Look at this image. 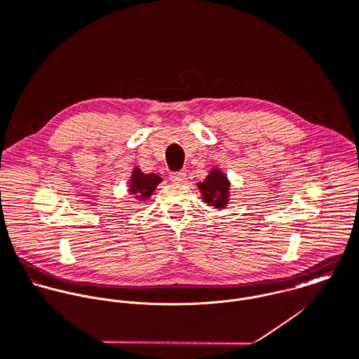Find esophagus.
Listing matches in <instances>:
<instances>
[{"label": "esophagus", "instance_id": "1", "mask_svg": "<svg viewBox=\"0 0 359 359\" xmlns=\"http://www.w3.org/2000/svg\"><path fill=\"white\" fill-rule=\"evenodd\" d=\"M169 177L175 183H183L186 180V172H183V170H180V172H170Z\"/></svg>", "mask_w": 359, "mask_h": 359}]
</instances>
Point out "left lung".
<instances>
[{"label": "left lung", "mask_w": 359, "mask_h": 359, "mask_svg": "<svg viewBox=\"0 0 359 359\" xmlns=\"http://www.w3.org/2000/svg\"><path fill=\"white\" fill-rule=\"evenodd\" d=\"M197 186L207 205L217 210H224L229 204L231 182L221 169L212 168L205 180L203 183L200 182Z\"/></svg>", "instance_id": "left-lung-1"}]
</instances>
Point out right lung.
I'll return each mask as SVG.
<instances>
[{
  "label": "right lung",
  "instance_id": "add662e5",
  "mask_svg": "<svg viewBox=\"0 0 359 359\" xmlns=\"http://www.w3.org/2000/svg\"><path fill=\"white\" fill-rule=\"evenodd\" d=\"M161 182V176L155 173H144L138 166H135L128 180V193L133 194L135 200L145 201L152 196Z\"/></svg>",
  "mask_w": 359,
  "mask_h": 359
}]
</instances>
